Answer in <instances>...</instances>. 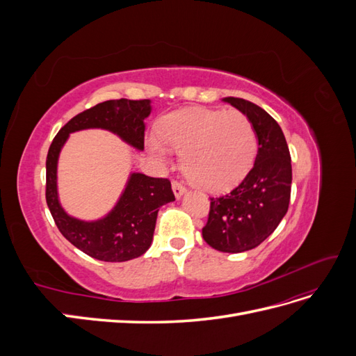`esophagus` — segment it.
I'll list each match as a JSON object with an SVG mask.
<instances>
[{
	"instance_id": "1",
	"label": "esophagus",
	"mask_w": 356,
	"mask_h": 356,
	"mask_svg": "<svg viewBox=\"0 0 356 356\" xmlns=\"http://www.w3.org/2000/svg\"><path fill=\"white\" fill-rule=\"evenodd\" d=\"M172 190H174V195L177 199H179L186 193V187L178 181H172Z\"/></svg>"
}]
</instances>
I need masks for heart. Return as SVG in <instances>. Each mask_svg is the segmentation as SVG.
Instances as JSON below:
<instances>
[{
  "label": "heart",
  "instance_id": "1",
  "mask_svg": "<svg viewBox=\"0 0 356 356\" xmlns=\"http://www.w3.org/2000/svg\"><path fill=\"white\" fill-rule=\"evenodd\" d=\"M158 135L145 145L163 163L172 150L182 153V168L199 187L224 191L241 182L257 156L255 129L241 111L186 108L161 118Z\"/></svg>",
  "mask_w": 356,
  "mask_h": 356
}]
</instances>
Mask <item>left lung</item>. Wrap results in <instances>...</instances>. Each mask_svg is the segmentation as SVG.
<instances>
[{
    "label": "left lung",
    "instance_id": "8db88e82",
    "mask_svg": "<svg viewBox=\"0 0 356 356\" xmlns=\"http://www.w3.org/2000/svg\"><path fill=\"white\" fill-rule=\"evenodd\" d=\"M250 118L258 139L254 166L229 195L211 197L204 242L221 252H245L270 236L288 211L291 156L281 126L261 106L241 98H224Z\"/></svg>",
    "mask_w": 356,
    "mask_h": 356
}]
</instances>
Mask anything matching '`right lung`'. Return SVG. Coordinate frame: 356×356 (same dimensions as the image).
I'll list each match as a JSON object with an SVG mask.
<instances>
[{
	"mask_svg": "<svg viewBox=\"0 0 356 356\" xmlns=\"http://www.w3.org/2000/svg\"><path fill=\"white\" fill-rule=\"evenodd\" d=\"M152 101L113 99L86 110L63 126L53 139L46 160V200L63 238L84 254L101 261H129L152 246L160 207L174 202L170 181L131 172L114 208L102 218L86 221L71 217L58 195V160L70 134L84 129H104L144 152L145 118Z\"/></svg>",
	"mask_w": 356,
	"mask_h": 356,
	"instance_id": "right-lung-1",
	"label": "right lung"
}]
</instances>
